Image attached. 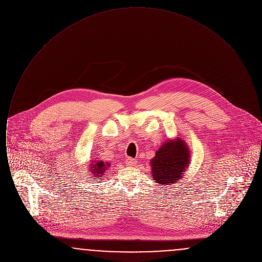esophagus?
<instances>
[{
	"label": "esophagus",
	"mask_w": 262,
	"mask_h": 262,
	"mask_svg": "<svg viewBox=\"0 0 262 262\" xmlns=\"http://www.w3.org/2000/svg\"><path fill=\"white\" fill-rule=\"evenodd\" d=\"M125 163H126V165H127V166L134 167V166H136V165H137V161L136 159H133V158H126Z\"/></svg>",
	"instance_id": "esophagus-1"
}]
</instances>
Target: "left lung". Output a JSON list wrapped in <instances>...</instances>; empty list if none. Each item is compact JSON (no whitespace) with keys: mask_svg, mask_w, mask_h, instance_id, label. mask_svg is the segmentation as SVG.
Masks as SVG:
<instances>
[{"mask_svg":"<svg viewBox=\"0 0 262 262\" xmlns=\"http://www.w3.org/2000/svg\"><path fill=\"white\" fill-rule=\"evenodd\" d=\"M189 150L187 143L176 138L164 142L150 160L153 180L160 185H172L182 179L189 164Z\"/></svg>","mask_w":262,"mask_h":262,"instance_id":"left-lung-1","label":"left lung"}]
</instances>
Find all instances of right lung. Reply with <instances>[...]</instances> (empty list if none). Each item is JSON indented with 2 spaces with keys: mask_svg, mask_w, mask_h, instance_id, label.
Instances as JSON below:
<instances>
[{
  "mask_svg": "<svg viewBox=\"0 0 262 262\" xmlns=\"http://www.w3.org/2000/svg\"><path fill=\"white\" fill-rule=\"evenodd\" d=\"M110 163L104 162L103 160H94L93 164L89 165L90 166V171L95 177V179H99V177L104 176V173L106 170L110 167Z\"/></svg>",
  "mask_w": 262,
  "mask_h": 262,
  "instance_id": "1",
  "label": "right lung"
}]
</instances>
